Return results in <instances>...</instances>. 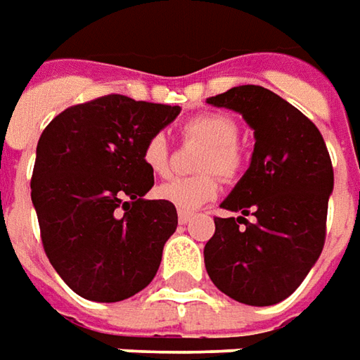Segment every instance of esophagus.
<instances>
[{
  "label": "esophagus",
  "instance_id": "34e87169",
  "mask_svg": "<svg viewBox=\"0 0 360 360\" xmlns=\"http://www.w3.org/2000/svg\"><path fill=\"white\" fill-rule=\"evenodd\" d=\"M192 217H194V213L192 212H178V221L182 223V225L192 221Z\"/></svg>",
  "mask_w": 360,
  "mask_h": 360
}]
</instances>
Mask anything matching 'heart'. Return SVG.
I'll use <instances>...</instances> for the list:
<instances>
[{
  "instance_id": "b5f03b06",
  "label": "heart",
  "mask_w": 360,
  "mask_h": 360,
  "mask_svg": "<svg viewBox=\"0 0 360 360\" xmlns=\"http://www.w3.org/2000/svg\"><path fill=\"white\" fill-rule=\"evenodd\" d=\"M186 137L204 141L207 145L200 170L217 172L223 178H233L241 170L243 156L237 148L239 127L231 117L223 113H205L190 119L184 125ZM143 162L156 176L168 174L170 170V148L162 133H155L143 147ZM219 192V184L213 174L172 178L156 188V195L180 212H194L202 207Z\"/></svg>"
}]
</instances>
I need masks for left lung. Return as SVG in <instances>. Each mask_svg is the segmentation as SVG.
I'll return each instance as SVG.
<instances>
[{
  "instance_id": "obj_1",
  "label": "left lung",
  "mask_w": 360,
  "mask_h": 360,
  "mask_svg": "<svg viewBox=\"0 0 360 360\" xmlns=\"http://www.w3.org/2000/svg\"><path fill=\"white\" fill-rule=\"evenodd\" d=\"M207 103L241 113L255 148L247 172L221 202L223 210L241 215L215 217L205 270L241 304H278L302 284L323 249L331 158L319 129L266 88L237 86ZM249 212L252 222L244 219Z\"/></svg>"
}]
</instances>
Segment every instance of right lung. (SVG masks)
<instances>
[{"label":"right lung","instance_id":"right-lung-1","mask_svg":"<svg viewBox=\"0 0 360 360\" xmlns=\"http://www.w3.org/2000/svg\"><path fill=\"white\" fill-rule=\"evenodd\" d=\"M178 113L113 94L64 109L39 139L31 200L44 252L82 298L121 302L155 278L178 213L145 200L155 176L143 147Z\"/></svg>","mask_w":360,"mask_h":360}]
</instances>
